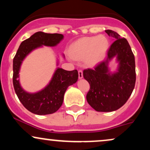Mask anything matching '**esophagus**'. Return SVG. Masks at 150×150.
<instances>
[{
	"label": "esophagus",
	"instance_id": "obj_1",
	"mask_svg": "<svg viewBox=\"0 0 150 150\" xmlns=\"http://www.w3.org/2000/svg\"><path fill=\"white\" fill-rule=\"evenodd\" d=\"M78 77L79 79H82V77H83V73H82V70H78Z\"/></svg>",
	"mask_w": 150,
	"mask_h": 150
}]
</instances>
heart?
<instances>
[{"mask_svg":"<svg viewBox=\"0 0 150 150\" xmlns=\"http://www.w3.org/2000/svg\"><path fill=\"white\" fill-rule=\"evenodd\" d=\"M108 47V42L104 36L84 37L70 46L72 58L85 59L89 65H97L104 59Z\"/></svg>","mask_w":150,"mask_h":150,"instance_id":"obj_1","label":"heart"}]
</instances>
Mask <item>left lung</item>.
<instances>
[{
  "instance_id": "obj_1",
  "label": "left lung",
  "mask_w": 150,
  "mask_h": 150,
  "mask_svg": "<svg viewBox=\"0 0 150 150\" xmlns=\"http://www.w3.org/2000/svg\"><path fill=\"white\" fill-rule=\"evenodd\" d=\"M105 32L114 40L107 56L94 68L84 70L83 76L90 85L86 97L88 104L97 111L111 112L123 106L131 95L136 80L135 63L128 41L114 31ZM114 57L119 62L118 70L111 73L108 65Z\"/></svg>"
}]
</instances>
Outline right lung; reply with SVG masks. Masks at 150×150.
<instances>
[{"label":"right lung","instance_id":"obj_1","mask_svg":"<svg viewBox=\"0 0 150 150\" xmlns=\"http://www.w3.org/2000/svg\"><path fill=\"white\" fill-rule=\"evenodd\" d=\"M63 39L61 34H47L42 32L34 33L23 41L13 58V82L19 100L30 112L37 115L51 114L57 111L63 101L64 94L70 85L78 79L77 70L68 71L57 68L49 84L39 92L29 93L22 88L19 81L20 66L26 56L42 46H55Z\"/></svg>","mask_w":150,"mask_h":150}]
</instances>
